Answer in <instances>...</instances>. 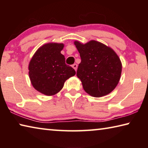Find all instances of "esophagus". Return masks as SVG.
Wrapping results in <instances>:
<instances>
[{
    "label": "esophagus",
    "mask_w": 148,
    "mask_h": 148,
    "mask_svg": "<svg viewBox=\"0 0 148 148\" xmlns=\"http://www.w3.org/2000/svg\"><path fill=\"white\" fill-rule=\"evenodd\" d=\"M72 67H73V69L75 70V71H77V65L76 64H72Z\"/></svg>",
    "instance_id": "1"
}]
</instances>
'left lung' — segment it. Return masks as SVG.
Instances as JSON below:
<instances>
[{"mask_svg":"<svg viewBox=\"0 0 148 148\" xmlns=\"http://www.w3.org/2000/svg\"><path fill=\"white\" fill-rule=\"evenodd\" d=\"M74 44L81 57L76 75L85 91L95 97L111 92L119 83L122 69L116 52L95 40L86 44L75 41Z\"/></svg>","mask_w":148,"mask_h":148,"instance_id":"obj_1","label":"left lung"}]
</instances>
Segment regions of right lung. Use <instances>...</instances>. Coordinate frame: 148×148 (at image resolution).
Returning <instances> with one entry per match:
<instances>
[{"label":"right lung","instance_id":"right-lung-1","mask_svg":"<svg viewBox=\"0 0 148 148\" xmlns=\"http://www.w3.org/2000/svg\"><path fill=\"white\" fill-rule=\"evenodd\" d=\"M63 44L49 43L40 47L29 65L32 85L46 95H53L61 91L64 82L76 74L74 69L65 63L61 51Z\"/></svg>","mask_w":148,"mask_h":148}]
</instances>
